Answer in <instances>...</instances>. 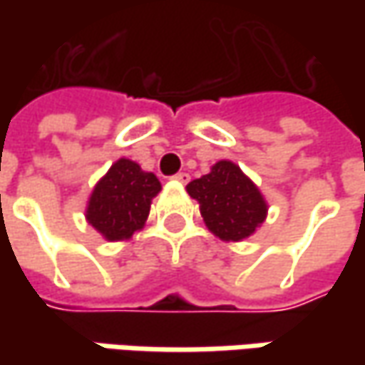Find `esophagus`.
<instances>
[{"mask_svg":"<svg viewBox=\"0 0 365 365\" xmlns=\"http://www.w3.org/2000/svg\"><path fill=\"white\" fill-rule=\"evenodd\" d=\"M175 180H178V182H189V173H176L175 176H173Z\"/></svg>","mask_w":365,"mask_h":365,"instance_id":"34e87169","label":"esophagus"}]
</instances>
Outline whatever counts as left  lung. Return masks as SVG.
<instances>
[{"mask_svg":"<svg viewBox=\"0 0 365 365\" xmlns=\"http://www.w3.org/2000/svg\"><path fill=\"white\" fill-rule=\"evenodd\" d=\"M187 190L199 201L207 227L221 240L240 242L266 217L258 187L230 160L217 162L209 175L189 182Z\"/></svg>","mask_w":365,"mask_h":365,"instance_id":"1","label":"left lung"}]
</instances>
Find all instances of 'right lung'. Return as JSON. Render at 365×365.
<instances>
[{
	"mask_svg": "<svg viewBox=\"0 0 365 365\" xmlns=\"http://www.w3.org/2000/svg\"><path fill=\"white\" fill-rule=\"evenodd\" d=\"M158 190L160 180L156 176L121 158L93 189L87 221L109 242L128 240L144 225Z\"/></svg>",
	"mask_w": 365,
	"mask_h": 365,
	"instance_id": "add662e5",
	"label": "right lung"
}]
</instances>
